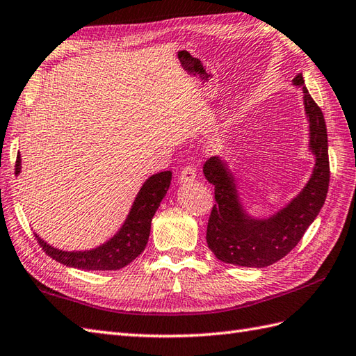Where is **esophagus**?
<instances>
[{"label": "esophagus", "mask_w": 356, "mask_h": 356, "mask_svg": "<svg viewBox=\"0 0 356 356\" xmlns=\"http://www.w3.org/2000/svg\"><path fill=\"white\" fill-rule=\"evenodd\" d=\"M196 178V169L193 165H186V168L179 173V181L181 183H191Z\"/></svg>", "instance_id": "1"}]
</instances>
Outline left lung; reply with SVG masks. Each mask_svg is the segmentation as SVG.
<instances>
[{"label": "left lung", "mask_w": 356, "mask_h": 356, "mask_svg": "<svg viewBox=\"0 0 356 356\" xmlns=\"http://www.w3.org/2000/svg\"><path fill=\"white\" fill-rule=\"evenodd\" d=\"M294 85L303 90L315 168L306 187L285 209L264 220L247 216L225 163L218 156L204 163L202 172L209 183L215 186L216 201L210 213L205 239L213 254L225 264L248 268L275 264L302 241L326 201L330 178L326 122L320 106L307 92L302 74L294 77Z\"/></svg>", "instance_id": "left-lung-1"}]
</instances>
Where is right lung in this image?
I'll return each mask as SVG.
<instances>
[{
	"label": "right lung",
	"mask_w": 356,
	"mask_h": 356,
	"mask_svg": "<svg viewBox=\"0 0 356 356\" xmlns=\"http://www.w3.org/2000/svg\"><path fill=\"white\" fill-rule=\"evenodd\" d=\"M21 172V156H17L15 173ZM172 179V172L164 170L155 173L149 178L143 187L140 188L132 209L126 218L123 227L113 239L100 247L90 251H62L50 247L38 234L35 238L45 254H49L56 262L71 268H79L85 271H111L129 265L134 259L138 257L143 250L151 233V222L155 211L160 205L164 195L168 193Z\"/></svg>",
	"instance_id": "1"
}]
</instances>
